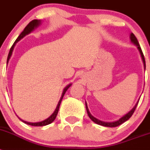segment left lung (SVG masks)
<instances>
[{
	"label": "left lung",
	"instance_id": "1",
	"mask_svg": "<svg viewBox=\"0 0 150 150\" xmlns=\"http://www.w3.org/2000/svg\"><path fill=\"white\" fill-rule=\"evenodd\" d=\"M130 40H131V42H132L133 44H134L135 46H137V50H138V51L140 52V56H141L143 63H144V69H146V62H145V59H144V54H143V52H142V50H141V48H140L138 41H137V38H136V37H135L134 34L133 33H131V34H130ZM139 100H140V99H139ZM139 100H137V102L136 103V104L134 106L133 108H132V109L129 112H127L126 114H125L124 116H122V117L120 118V119H119L118 120H116V121H113V122H104V121H101V120H98V119H97V118L94 117V116H92L91 113H90L89 110H88V106H87L86 101V111H87V113H88V117H89L90 119H91V120H92V121H93L95 123H96V124H98V125H102V126H105V127H116V126H119V125H120L121 124H122L123 122H125L127 121L128 120H129L130 117L132 116V114H133L134 112L135 109H136V107H137V104H138Z\"/></svg>",
	"mask_w": 150,
	"mask_h": 150
}]
</instances>
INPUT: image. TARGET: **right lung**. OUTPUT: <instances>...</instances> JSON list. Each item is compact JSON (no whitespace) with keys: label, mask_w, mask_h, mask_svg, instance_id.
I'll list each match as a JSON object with an SVG mask.
<instances>
[{"label":"right lung","mask_w":150,"mask_h":150,"mask_svg":"<svg viewBox=\"0 0 150 150\" xmlns=\"http://www.w3.org/2000/svg\"><path fill=\"white\" fill-rule=\"evenodd\" d=\"M41 22H42L41 20H38V19H34V20H32L31 22H29L28 25L26 26L25 28V29H24L23 31L21 33L20 35L18 36V38L16 40L15 43H13V45L12 46L11 49H10V52H9V55H8L7 61H6V64H8V62H9V61H10V57H11L12 54H13V50H14V47H15L16 43H18V41L20 40L21 39H22L24 37H25L26 35L29 34L30 32H32L34 29H36L38 27H39V25L41 24ZM71 85H72V84H71V83H70V84H68L67 86H66L64 87V88L63 89V91H62V97H61L60 100H59V103H58V105H57L56 108H55V111H54L53 113H52V114L51 116H50V117L47 118L46 120H43V121H41V122H27V121H24V120H22V119H20L19 117H18V119H19V120H20L22 122H23L24 123H25V124H27V125H32V126H45V125H47L52 123V122L54 121V120H55V118H56L57 114H58V112H59V107H60L61 102H62V99H63L64 95L65 92L67 91V90L71 86Z\"/></svg>","instance_id":"obj_1"}]
</instances>
